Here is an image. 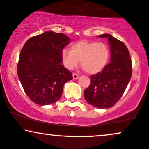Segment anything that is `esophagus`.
I'll list each match as a JSON object with an SVG mask.
<instances>
[{
    "label": "esophagus",
    "mask_w": 149,
    "mask_h": 149,
    "mask_svg": "<svg viewBox=\"0 0 149 149\" xmlns=\"http://www.w3.org/2000/svg\"><path fill=\"white\" fill-rule=\"evenodd\" d=\"M79 78V75L77 74V73H73V78L74 79V80H76V79H78Z\"/></svg>",
    "instance_id": "34e87169"
}]
</instances>
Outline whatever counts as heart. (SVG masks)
I'll return each instance as SVG.
<instances>
[{"mask_svg": "<svg viewBox=\"0 0 149 149\" xmlns=\"http://www.w3.org/2000/svg\"><path fill=\"white\" fill-rule=\"evenodd\" d=\"M110 57L108 47L104 43L97 41H80L71 46V50L63 49L61 58L64 66L72 70L81 65L87 73L96 74L106 66Z\"/></svg>", "mask_w": 149, "mask_h": 149, "instance_id": "1", "label": "heart"}]
</instances>
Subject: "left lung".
<instances>
[{"mask_svg":"<svg viewBox=\"0 0 149 149\" xmlns=\"http://www.w3.org/2000/svg\"><path fill=\"white\" fill-rule=\"evenodd\" d=\"M98 37L108 38L110 45V63L102 71L90 76L91 84L84 91L89 104L100 109L114 106L121 97L132 74L130 54L126 45L110 34Z\"/></svg>","mask_w":149,"mask_h":149,"instance_id":"1","label":"left lung"}]
</instances>
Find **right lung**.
Returning <instances> with one entry per match:
<instances>
[{
    "mask_svg": "<svg viewBox=\"0 0 149 149\" xmlns=\"http://www.w3.org/2000/svg\"><path fill=\"white\" fill-rule=\"evenodd\" d=\"M69 41L65 34L46 31L31 37L24 45L17 76L26 94L35 104L46 106L57 102L64 84L73 79L61 58V52Z\"/></svg>",
    "mask_w": 149,
    "mask_h": 149,
    "instance_id": "right-lung-1",
    "label": "right lung"
}]
</instances>
